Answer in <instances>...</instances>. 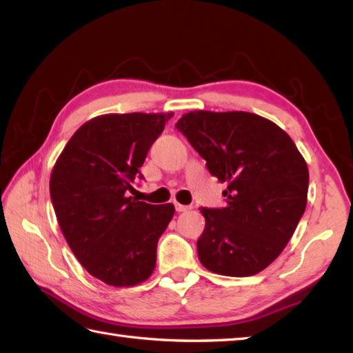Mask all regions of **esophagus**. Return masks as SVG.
Here are the masks:
<instances>
[{
  "instance_id": "esophagus-1",
  "label": "esophagus",
  "mask_w": 353,
  "mask_h": 353,
  "mask_svg": "<svg viewBox=\"0 0 353 353\" xmlns=\"http://www.w3.org/2000/svg\"><path fill=\"white\" fill-rule=\"evenodd\" d=\"M174 206H176L177 212H185V211H188V209H190V206H185V205H181V203H174Z\"/></svg>"
}]
</instances>
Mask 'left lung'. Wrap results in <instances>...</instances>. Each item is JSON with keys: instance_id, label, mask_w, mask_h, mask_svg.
I'll return each mask as SVG.
<instances>
[{"instance_id": "1", "label": "left lung", "mask_w": 353, "mask_h": 353, "mask_svg": "<svg viewBox=\"0 0 353 353\" xmlns=\"http://www.w3.org/2000/svg\"><path fill=\"white\" fill-rule=\"evenodd\" d=\"M176 127L220 182L226 206L200 208L206 224L197 239L209 272L253 276L279 256L301 221L310 172L279 125L250 112L194 110Z\"/></svg>"}]
</instances>
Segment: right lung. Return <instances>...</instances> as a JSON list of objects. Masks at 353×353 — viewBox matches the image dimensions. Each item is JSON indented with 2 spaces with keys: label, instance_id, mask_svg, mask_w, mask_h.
I'll list each match as a JSON object with an SVG mask.
<instances>
[{
  "label": "right lung",
  "instance_id": "1",
  "mask_svg": "<svg viewBox=\"0 0 353 353\" xmlns=\"http://www.w3.org/2000/svg\"><path fill=\"white\" fill-rule=\"evenodd\" d=\"M170 114H108L72 134L50 177V196L66 243L89 274L112 287L147 281L174 205L134 197V177Z\"/></svg>",
  "mask_w": 353,
  "mask_h": 353
}]
</instances>
